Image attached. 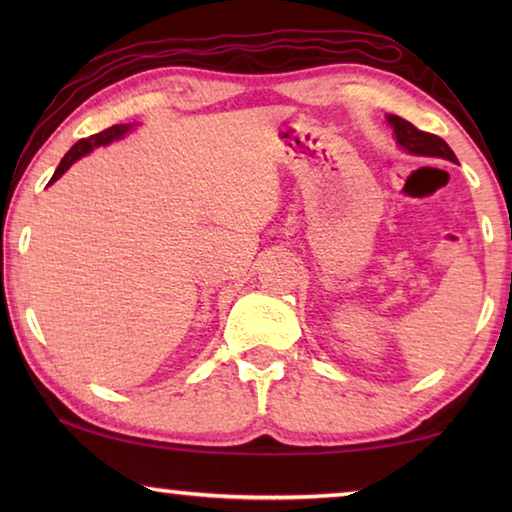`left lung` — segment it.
Returning <instances> with one entry per match:
<instances>
[{
  "instance_id": "1",
  "label": "left lung",
  "mask_w": 512,
  "mask_h": 512,
  "mask_svg": "<svg viewBox=\"0 0 512 512\" xmlns=\"http://www.w3.org/2000/svg\"><path fill=\"white\" fill-rule=\"evenodd\" d=\"M386 119L388 124L393 126L395 140L404 151H409L413 155H427V158H443V160L456 162L454 151L449 149L443 137L424 133L420 128H415L411 121H406L397 115H386Z\"/></svg>"
}]
</instances>
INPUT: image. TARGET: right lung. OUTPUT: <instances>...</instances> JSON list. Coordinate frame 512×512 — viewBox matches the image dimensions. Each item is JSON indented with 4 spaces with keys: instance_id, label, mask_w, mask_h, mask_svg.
I'll return each instance as SVG.
<instances>
[{
    "instance_id": "1",
    "label": "right lung",
    "mask_w": 512,
    "mask_h": 512,
    "mask_svg": "<svg viewBox=\"0 0 512 512\" xmlns=\"http://www.w3.org/2000/svg\"><path fill=\"white\" fill-rule=\"evenodd\" d=\"M135 124H117V126H110V128H106V131H101V133H97V135H90V137H85V140H79L76 142L72 149H69L67 153H65V158L60 160V164H58V169L54 171V176H51V180H49V185L54 183V180H58L60 176H63V173L72 167V164L79 160V158H83V155H88L92 149H97V146H106V144H110V142H115V140H121V137H124L128 131H131Z\"/></svg>"
}]
</instances>
